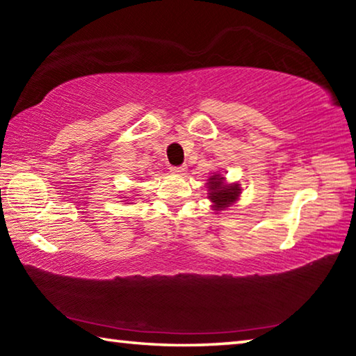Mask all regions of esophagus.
<instances>
[{
	"label": "esophagus",
	"mask_w": 356,
	"mask_h": 356,
	"mask_svg": "<svg viewBox=\"0 0 356 356\" xmlns=\"http://www.w3.org/2000/svg\"><path fill=\"white\" fill-rule=\"evenodd\" d=\"M185 171H186V168L185 166H171V172H174V174H185Z\"/></svg>",
	"instance_id": "34e87169"
}]
</instances>
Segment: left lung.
<instances>
[{
    "mask_svg": "<svg viewBox=\"0 0 356 356\" xmlns=\"http://www.w3.org/2000/svg\"><path fill=\"white\" fill-rule=\"evenodd\" d=\"M209 200L213 202V210H225L231 207L240 196V185L238 184H226L225 177L220 174H215L209 179Z\"/></svg>",
    "mask_w": 356,
    "mask_h": 356,
    "instance_id": "8db88e82",
    "label": "left lung"
}]
</instances>
